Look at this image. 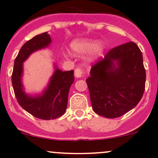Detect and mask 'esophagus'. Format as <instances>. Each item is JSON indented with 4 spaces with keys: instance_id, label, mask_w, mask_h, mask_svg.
Wrapping results in <instances>:
<instances>
[{
    "instance_id": "obj_1",
    "label": "esophagus",
    "mask_w": 158,
    "mask_h": 158,
    "mask_svg": "<svg viewBox=\"0 0 158 158\" xmlns=\"http://www.w3.org/2000/svg\"><path fill=\"white\" fill-rule=\"evenodd\" d=\"M82 76H83V72H82V70L80 68H76V70H75V76L76 78H81Z\"/></svg>"
}]
</instances>
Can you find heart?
Instances as JSON below:
<instances>
[{
	"mask_svg": "<svg viewBox=\"0 0 158 158\" xmlns=\"http://www.w3.org/2000/svg\"><path fill=\"white\" fill-rule=\"evenodd\" d=\"M70 49L76 55L89 53V60L93 61L102 56L105 50V46L102 42H98L94 40L76 39L70 44Z\"/></svg>",
	"mask_w": 158,
	"mask_h": 158,
	"instance_id": "1",
	"label": "heart"
}]
</instances>
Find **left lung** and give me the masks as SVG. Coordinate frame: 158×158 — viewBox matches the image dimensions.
Here are the masks:
<instances>
[{
	"instance_id": "8db88e82",
	"label": "left lung",
	"mask_w": 158,
	"mask_h": 158,
	"mask_svg": "<svg viewBox=\"0 0 158 158\" xmlns=\"http://www.w3.org/2000/svg\"><path fill=\"white\" fill-rule=\"evenodd\" d=\"M145 82L142 53L137 44L114 47L92 66L86 79L92 109L108 118L120 117L138 104Z\"/></svg>"
}]
</instances>
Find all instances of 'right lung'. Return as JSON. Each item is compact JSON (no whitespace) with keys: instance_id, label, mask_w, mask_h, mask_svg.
Returning a JSON list of instances; mask_svg holds the SVG:
<instances>
[{"instance_id":"add662e5","label":"right lung","mask_w":158,"mask_h":158,"mask_svg":"<svg viewBox=\"0 0 158 158\" xmlns=\"http://www.w3.org/2000/svg\"><path fill=\"white\" fill-rule=\"evenodd\" d=\"M51 42L50 36L46 32L25 43L16 57L11 77L19 105L32 115L44 120L55 119L64 114L67 108L69 88L75 79L73 70L63 72L54 65L55 70L46 89L36 95L26 93L22 82L23 63L33 52L47 48Z\"/></svg>"}]
</instances>
